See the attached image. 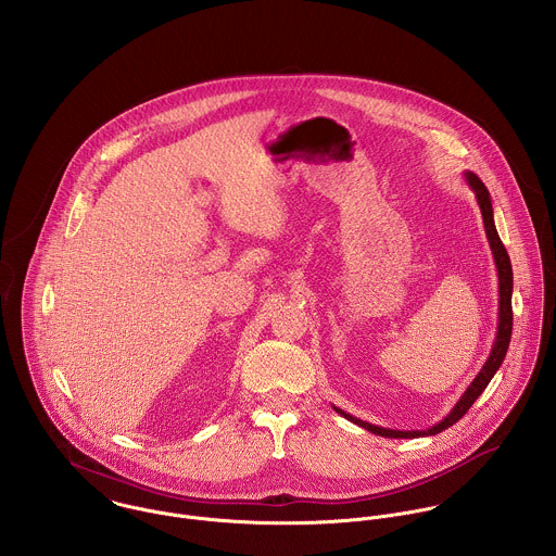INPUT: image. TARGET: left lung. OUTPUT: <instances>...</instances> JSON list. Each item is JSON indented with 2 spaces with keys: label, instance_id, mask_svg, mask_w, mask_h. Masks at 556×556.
I'll return each mask as SVG.
<instances>
[{
  "label": "left lung",
  "instance_id": "obj_1",
  "mask_svg": "<svg viewBox=\"0 0 556 556\" xmlns=\"http://www.w3.org/2000/svg\"><path fill=\"white\" fill-rule=\"evenodd\" d=\"M465 181L469 184V188L476 192L477 205H479V212H481V218H483V229H485V238L490 243V250H492V256H494V265H496V276H498V323H496V336H494V344H492V351L485 359V364L481 366V370L477 372L473 383L467 388V392L460 396V400L454 404V408L434 426L426 428V430H392V428H381V426H375L370 421H364L359 417H353L349 413H344L342 408L333 406L336 413H340L342 417H346L349 421L357 424L359 428L372 432V434H379V437H388V439H417V437H432V434H439L443 432L445 428L454 426L469 408L471 404L476 402L477 397L481 396V392L488 388V383L492 381V377L496 375V370L501 368L503 359H505V353L509 349V340H511V320H514V313H511V291H514V274H511V261H509V254L503 245V241L496 233V227H494V216H492V201H490V192L488 188L483 186V181L477 177L476 173L471 170H465Z\"/></svg>",
  "mask_w": 556,
  "mask_h": 556
}]
</instances>
